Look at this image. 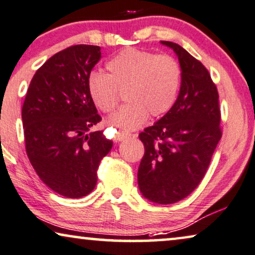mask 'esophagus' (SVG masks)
Wrapping results in <instances>:
<instances>
[{"mask_svg":"<svg viewBox=\"0 0 255 255\" xmlns=\"http://www.w3.org/2000/svg\"><path fill=\"white\" fill-rule=\"evenodd\" d=\"M129 136H130V134L127 133V131H124V130H118L117 135H115V137H117L118 141H124Z\"/></svg>","mask_w":255,"mask_h":255,"instance_id":"34e87169","label":"esophagus"}]
</instances>
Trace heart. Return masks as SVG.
Instances as JSON below:
<instances>
[{"mask_svg":"<svg viewBox=\"0 0 255 255\" xmlns=\"http://www.w3.org/2000/svg\"><path fill=\"white\" fill-rule=\"evenodd\" d=\"M108 74L91 72L87 92L104 113H112L120 93L127 101L113 117L112 124L124 129L138 128L151 118L168 113L174 106L182 83V69L175 58L134 47L119 52L107 63Z\"/></svg>","mask_w":255,"mask_h":255,"instance_id":"b5f03b06","label":"heart"}]
</instances>
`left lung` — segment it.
Returning a JSON list of instances; mask_svg holds the SVG:
<instances>
[{
	"label": "left lung",
	"mask_w": 255,
	"mask_h": 255,
	"mask_svg": "<svg viewBox=\"0 0 255 255\" xmlns=\"http://www.w3.org/2000/svg\"><path fill=\"white\" fill-rule=\"evenodd\" d=\"M161 43L177 54L181 90L170 111L138 135L144 155L137 183L150 202L172 204L188 197L204 178L222 128L219 94L209 71L178 44Z\"/></svg>",
	"instance_id": "1"
}]
</instances>
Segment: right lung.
Returning a JSON list of instances; mask_svg holds the SVG:
<instances>
[{"label": "right lung", "instance_id": "add662e5", "mask_svg": "<svg viewBox=\"0 0 255 255\" xmlns=\"http://www.w3.org/2000/svg\"><path fill=\"white\" fill-rule=\"evenodd\" d=\"M100 46L73 45L37 70L22 107L25 150L39 178L54 192L80 198L96 188L100 161L113 147L87 92V77Z\"/></svg>", "mask_w": 255, "mask_h": 255}]
</instances>
